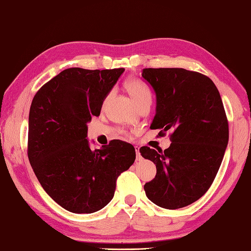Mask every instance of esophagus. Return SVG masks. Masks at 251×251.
<instances>
[{
    "label": "esophagus",
    "instance_id": "esophagus-1",
    "mask_svg": "<svg viewBox=\"0 0 251 251\" xmlns=\"http://www.w3.org/2000/svg\"><path fill=\"white\" fill-rule=\"evenodd\" d=\"M135 151H136V154H137V161H140L142 158L140 155V152H139V147H135Z\"/></svg>",
    "mask_w": 251,
    "mask_h": 251
}]
</instances>
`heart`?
Instances as JSON below:
<instances>
[{"label": "heart", "mask_w": 251, "mask_h": 251, "mask_svg": "<svg viewBox=\"0 0 251 251\" xmlns=\"http://www.w3.org/2000/svg\"><path fill=\"white\" fill-rule=\"evenodd\" d=\"M125 88L127 91L129 92V95L134 98V100L138 103H141L147 98H151V93L149 88L147 87L146 83L142 82L141 80L138 79H130L128 81H126L125 83ZM109 98V96L106 97V99Z\"/></svg>", "instance_id": "b5f03b06"}]
</instances>
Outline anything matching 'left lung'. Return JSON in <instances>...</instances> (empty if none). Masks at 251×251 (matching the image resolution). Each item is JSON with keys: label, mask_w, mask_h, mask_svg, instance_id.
Here are the masks:
<instances>
[{"label": "left lung", "mask_w": 251, "mask_h": 251, "mask_svg": "<svg viewBox=\"0 0 251 251\" xmlns=\"http://www.w3.org/2000/svg\"><path fill=\"white\" fill-rule=\"evenodd\" d=\"M153 88L156 113L151 129L171 130L164 151L141 147L156 166L144 186L147 197L161 208H184L207 193L218 174L228 142V122L222 99L208 76L184 68H145Z\"/></svg>", "instance_id": "obj_1"}]
</instances>
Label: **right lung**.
<instances>
[{"mask_svg":"<svg viewBox=\"0 0 251 251\" xmlns=\"http://www.w3.org/2000/svg\"><path fill=\"white\" fill-rule=\"evenodd\" d=\"M125 70L61 72L33 97L28 126V159L39 183L62 208L93 213L112 200L116 179L136 159L135 148L112 140L92 150L87 123Z\"/></svg>","mask_w":251,"mask_h":251,"instance_id":"obj_1","label":"right lung"}]
</instances>
